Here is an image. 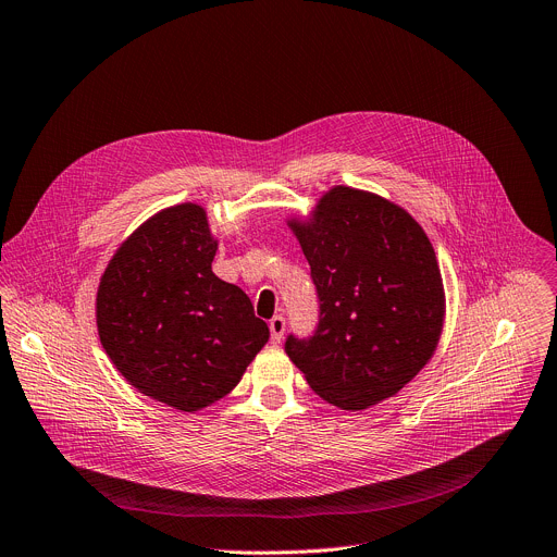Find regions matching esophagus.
I'll use <instances>...</instances> for the list:
<instances>
[{
	"label": "esophagus",
	"instance_id": "1",
	"mask_svg": "<svg viewBox=\"0 0 557 557\" xmlns=\"http://www.w3.org/2000/svg\"><path fill=\"white\" fill-rule=\"evenodd\" d=\"M270 332H272V341H274V344H281L283 332H285V319H283V317H274V319L270 321Z\"/></svg>",
	"mask_w": 557,
	"mask_h": 557
}]
</instances>
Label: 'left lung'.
Masks as SVG:
<instances>
[{
  "label": "left lung",
  "mask_w": 557,
  "mask_h": 557,
  "mask_svg": "<svg viewBox=\"0 0 557 557\" xmlns=\"http://www.w3.org/2000/svg\"><path fill=\"white\" fill-rule=\"evenodd\" d=\"M287 225L321 310L314 336H287V357L341 410L397 395L433 359L444 330V283L425 232L404 207L346 185Z\"/></svg>",
  "instance_id": "left-lung-1"
}]
</instances>
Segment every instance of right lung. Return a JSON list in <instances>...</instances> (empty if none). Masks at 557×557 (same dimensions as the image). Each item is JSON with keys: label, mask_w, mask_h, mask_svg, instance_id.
<instances>
[{"label": "right lung", "mask_w": 557, "mask_h": 557, "mask_svg": "<svg viewBox=\"0 0 557 557\" xmlns=\"http://www.w3.org/2000/svg\"><path fill=\"white\" fill-rule=\"evenodd\" d=\"M216 249L205 207L181 202L126 238L98 285L96 323L111 363L181 412L230 395L270 338L249 296L211 272Z\"/></svg>", "instance_id": "1"}]
</instances>
